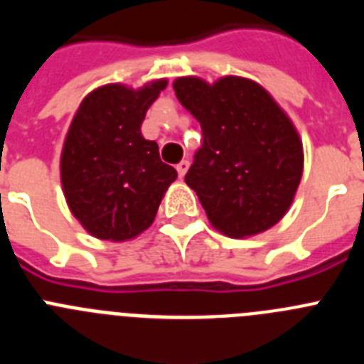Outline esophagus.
<instances>
[{
    "instance_id": "obj_1",
    "label": "esophagus",
    "mask_w": 364,
    "mask_h": 364,
    "mask_svg": "<svg viewBox=\"0 0 364 364\" xmlns=\"http://www.w3.org/2000/svg\"><path fill=\"white\" fill-rule=\"evenodd\" d=\"M188 167H189L188 160H182V162H180V164H176V171H178L180 178H184L186 171H188Z\"/></svg>"
}]
</instances>
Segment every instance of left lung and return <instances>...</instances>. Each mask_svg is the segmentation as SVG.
I'll return each mask as SVG.
<instances>
[{"instance_id":"8db88e82","label":"left lung","mask_w":364,"mask_h":364,"mask_svg":"<svg viewBox=\"0 0 364 364\" xmlns=\"http://www.w3.org/2000/svg\"><path fill=\"white\" fill-rule=\"evenodd\" d=\"M178 102L202 127L186 184L228 237H252L277 224L302 175V144L290 118L252 80L226 76L173 83Z\"/></svg>"}]
</instances>
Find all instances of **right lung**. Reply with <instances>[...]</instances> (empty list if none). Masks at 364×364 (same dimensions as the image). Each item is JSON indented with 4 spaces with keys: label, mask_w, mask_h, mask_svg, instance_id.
Wrapping results in <instances>:
<instances>
[{
    "label": "right lung",
    "mask_w": 364,
    "mask_h": 364,
    "mask_svg": "<svg viewBox=\"0 0 364 364\" xmlns=\"http://www.w3.org/2000/svg\"><path fill=\"white\" fill-rule=\"evenodd\" d=\"M166 85H104L74 114L60 162L62 186L73 215L96 239L120 242L147 230L175 182V167L160 160L159 144L140 131Z\"/></svg>",
    "instance_id": "1"
}]
</instances>
